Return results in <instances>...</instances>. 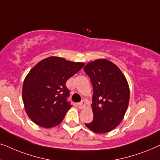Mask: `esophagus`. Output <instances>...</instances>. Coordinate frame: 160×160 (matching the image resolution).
Masks as SVG:
<instances>
[{
    "label": "esophagus",
    "instance_id": "34e87169",
    "mask_svg": "<svg viewBox=\"0 0 160 160\" xmlns=\"http://www.w3.org/2000/svg\"><path fill=\"white\" fill-rule=\"evenodd\" d=\"M78 107H79V108H83L85 107V101L84 100H82L79 103H78Z\"/></svg>",
    "mask_w": 160,
    "mask_h": 160
}]
</instances>
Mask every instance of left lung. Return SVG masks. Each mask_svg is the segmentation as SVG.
Instances as JSON below:
<instances>
[{
    "label": "left lung",
    "instance_id": "8db88e82",
    "mask_svg": "<svg viewBox=\"0 0 160 160\" xmlns=\"http://www.w3.org/2000/svg\"><path fill=\"white\" fill-rule=\"evenodd\" d=\"M84 71L93 87V120L85 125L97 133L110 132L120 124L128 109V83L119 68L106 59L88 63Z\"/></svg>",
    "mask_w": 160,
    "mask_h": 160
}]
</instances>
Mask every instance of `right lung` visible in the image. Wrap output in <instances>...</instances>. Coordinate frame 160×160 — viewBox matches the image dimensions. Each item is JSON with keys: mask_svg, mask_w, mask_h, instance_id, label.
<instances>
[{"mask_svg": "<svg viewBox=\"0 0 160 160\" xmlns=\"http://www.w3.org/2000/svg\"><path fill=\"white\" fill-rule=\"evenodd\" d=\"M58 57H50L36 64L25 78L22 100L26 113L34 123L45 128L60 124L72 106L68 101V79L84 67Z\"/></svg>", "mask_w": 160, "mask_h": 160, "instance_id": "right-lung-1", "label": "right lung"}]
</instances>
